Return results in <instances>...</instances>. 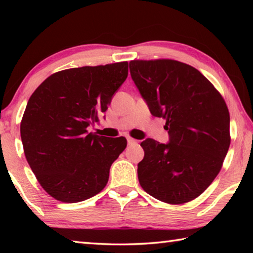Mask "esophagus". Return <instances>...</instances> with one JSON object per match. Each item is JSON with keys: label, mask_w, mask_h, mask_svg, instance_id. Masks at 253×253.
Returning <instances> with one entry per match:
<instances>
[{"label": "esophagus", "mask_w": 253, "mask_h": 253, "mask_svg": "<svg viewBox=\"0 0 253 253\" xmlns=\"http://www.w3.org/2000/svg\"><path fill=\"white\" fill-rule=\"evenodd\" d=\"M127 142H128V145H135V144L138 143V142H137V140L134 139V138H127Z\"/></svg>", "instance_id": "obj_1"}]
</instances>
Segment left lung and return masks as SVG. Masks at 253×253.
Here are the masks:
<instances>
[{
    "label": "left lung",
    "mask_w": 253,
    "mask_h": 253,
    "mask_svg": "<svg viewBox=\"0 0 253 253\" xmlns=\"http://www.w3.org/2000/svg\"><path fill=\"white\" fill-rule=\"evenodd\" d=\"M131 78L153 116L165 119L169 143H140L138 181L153 198L183 204L216 177L229 151L230 114L215 87L194 67L172 59L131 60Z\"/></svg>",
    "instance_id": "left-lung-1"
}]
</instances>
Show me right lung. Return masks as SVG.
Listing matches in <instances>:
<instances>
[{
    "label": "right lung",
    "mask_w": 253,
    "mask_h": 253,
    "mask_svg": "<svg viewBox=\"0 0 253 253\" xmlns=\"http://www.w3.org/2000/svg\"><path fill=\"white\" fill-rule=\"evenodd\" d=\"M128 76V62L54 72L30 97L21 121L23 151L42 188L63 203L90 199L107 185L125 137L88 132Z\"/></svg>",
    "instance_id": "add662e5"
}]
</instances>
